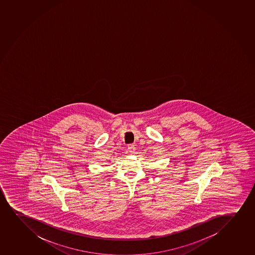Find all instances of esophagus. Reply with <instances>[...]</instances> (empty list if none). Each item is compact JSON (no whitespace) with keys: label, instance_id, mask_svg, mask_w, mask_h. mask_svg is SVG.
I'll return each mask as SVG.
<instances>
[{"label":"esophagus","instance_id":"1","mask_svg":"<svg viewBox=\"0 0 255 255\" xmlns=\"http://www.w3.org/2000/svg\"><path fill=\"white\" fill-rule=\"evenodd\" d=\"M128 150H129V152L131 154H134L135 152V147H134V145H131V144L128 145Z\"/></svg>","mask_w":255,"mask_h":255}]
</instances>
